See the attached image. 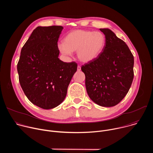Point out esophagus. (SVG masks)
I'll list each match as a JSON object with an SVG mask.
<instances>
[{"label":"esophagus","instance_id":"34e87169","mask_svg":"<svg viewBox=\"0 0 153 153\" xmlns=\"http://www.w3.org/2000/svg\"><path fill=\"white\" fill-rule=\"evenodd\" d=\"M81 70V67H80V66H78L77 67V71H80Z\"/></svg>","mask_w":153,"mask_h":153}]
</instances>
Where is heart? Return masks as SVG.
<instances>
[{
    "label": "heart",
    "instance_id": "obj_1",
    "mask_svg": "<svg viewBox=\"0 0 153 153\" xmlns=\"http://www.w3.org/2000/svg\"><path fill=\"white\" fill-rule=\"evenodd\" d=\"M105 43V37L100 32L74 30L66 36L59 49L65 55H71L72 52L77 51L80 61L88 63L99 57Z\"/></svg>",
    "mask_w": 153,
    "mask_h": 153
}]
</instances>
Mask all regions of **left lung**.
Listing matches in <instances>:
<instances>
[{"label":"left lung","instance_id":"8db88e82","mask_svg":"<svg viewBox=\"0 0 153 153\" xmlns=\"http://www.w3.org/2000/svg\"><path fill=\"white\" fill-rule=\"evenodd\" d=\"M105 43L101 54L81 70L90 98L101 106L118 104L128 93L134 77V57L124 41L108 28H100Z\"/></svg>","mask_w":153,"mask_h":153}]
</instances>
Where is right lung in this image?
Returning a JSON list of instances; mask_svg holds the SVG:
<instances>
[{"mask_svg": "<svg viewBox=\"0 0 153 153\" xmlns=\"http://www.w3.org/2000/svg\"><path fill=\"white\" fill-rule=\"evenodd\" d=\"M63 27H37L21 50L17 63L20 86L28 100L45 110L59 105L77 71L74 62L59 59L57 42Z\"/></svg>", "mask_w": 153, "mask_h": 153, "instance_id": "obj_1", "label": "right lung"}]
</instances>
